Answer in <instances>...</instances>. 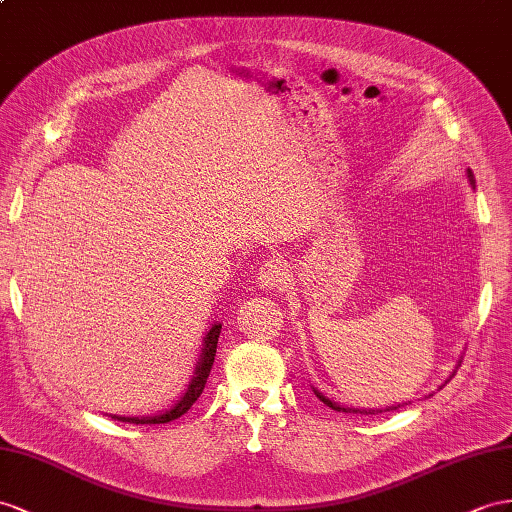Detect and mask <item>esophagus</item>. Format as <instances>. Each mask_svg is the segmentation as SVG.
<instances>
[{
	"label": "esophagus",
	"instance_id": "obj_1",
	"mask_svg": "<svg viewBox=\"0 0 512 512\" xmlns=\"http://www.w3.org/2000/svg\"><path fill=\"white\" fill-rule=\"evenodd\" d=\"M287 266L281 259H272L268 264H264L257 272V285L261 290H279V287L287 281Z\"/></svg>",
	"mask_w": 512,
	"mask_h": 512
}]
</instances>
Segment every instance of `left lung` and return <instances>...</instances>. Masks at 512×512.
<instances>
[{"mask_svg":"<svg viewBox=\"0 0 512 512\" xmlns=\"http://www.w3.org/2000/svg\"><path fill=\"white\" fill-rule=\"evenodd\" d=\"M467 179H469V183H471V188H476V179H474V173H471V170L467 168ZM458 365H461V361H458ZM458 365L454 368V372L450 374V378L456 374V370H458ZM448 378V381H450ZM445 381V383H448ZM443 387V385H441ZM439 387V389H441ZM313 393H316V396L326 404V406H331L333 411H339V413H359V415H376V413H383V411H396L398 406H402V404H391V406H381V409H355V406H344V404H339V402H333L331 398H326V396H322V393L313 387Z\"/></svg>","mask_w":512,"mask_h":512,"instance_id":"8db88e82","label":"left lung"}]
</instances>
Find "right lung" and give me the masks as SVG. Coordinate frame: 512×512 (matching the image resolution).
Segmentation results:
<instances>
[{"label":"right lung","mask_w":512,"mask_h":512,"mask_svg":"<svg viewBox=\"0 0 512 512\" xmlns=\"http://www.w3.org/2000/svg\"><path fill=\"white\" fill-rule=\"evenodd\" d=\"M220 329L222 324L214 322L209 326L205 337H203V348H201V355L199 361L194 365V374L190 378V383L183 391V396L170 406L166 411H160L155 415H140V417H127V415H110L112 419H119V422H127V424H168L173 422V419L181 417L183 413H188L190 406L199 400V396L205 389L207 383V376L212 372V365H214V357H216V346H218V337H220Z\"/></svg>","instance_id":"add662e5"}]
</instances>
